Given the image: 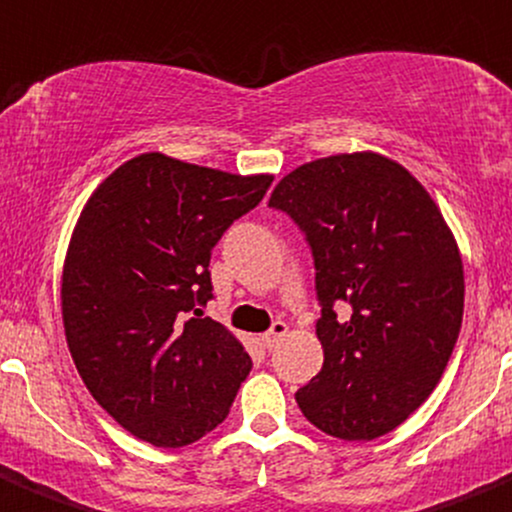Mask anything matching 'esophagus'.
<instances>
[{"instance_id":"esophagus-1","label":"esophagus","mask_w":512,"mask_h":512,"mask_svg":"<svg viewBox=\"0 0 512 512\" xmlns=\"http://www.w3.org/2000/svg\"><path fill=\"white\" fill-rule=\"evenodd\" d=\"M285 335H287V325L282 320H275V322H272L270 330L262 335V345H265L267 350H272V347H275L277 342H280Z\"/></svg>"}]
</instances>
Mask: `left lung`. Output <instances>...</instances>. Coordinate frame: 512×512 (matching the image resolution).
Masks as SVG:
<instances>
[{"label": "left lung", "mask_w": 512, "mask_h": 512, "mask_svg": "<svg viewBox=\"0 0 512 512\" xmlns=\"http://www.w3.org/2000/svg\"><path fill=\"white\" fill-rule=\"evenodd\" d=\"M270 207L315 257L325 362L297 390L302 415L340 440H375L408 420L443 377L465 300L458 242L398 162L352 152L282 177ZM345 301L350 313L337 316Z\"/></svg>", "instance_id": "left-lung-1"}]
</instances>
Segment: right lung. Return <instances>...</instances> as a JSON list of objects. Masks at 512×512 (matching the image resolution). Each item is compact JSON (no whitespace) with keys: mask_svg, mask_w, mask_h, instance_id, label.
Returning <instances> with one entry per match:
<instances>
[{"mask_svg":"<svg viewBox=\"0 0 512 512\" xmlns=\"http://www.w3.org/2000/svg\"><path fill=\"white\" fill-rule=\"evenodd\" d=\"M270 185L147 152L79 215L62 272L69 352L92 398L155 448L215 430L250 375L242 342L202 307L212 247Z\"/></svg>","mask_w":512,"mask_h":512,"instance_id":"1","label":"right lung"}]
</instances>
